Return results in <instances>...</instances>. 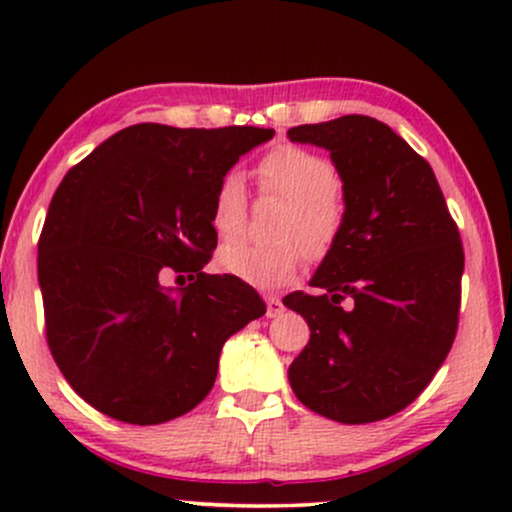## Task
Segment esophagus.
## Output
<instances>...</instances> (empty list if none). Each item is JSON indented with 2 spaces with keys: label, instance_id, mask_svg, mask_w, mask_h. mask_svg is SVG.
Wrapping results in <instances>:
<instances>
[{
  "label": "esophagus",
  "instance_id": "1",
  "mask_svg": "<svg viewBox=\"0 0 512 512\" xmlns=\"http://www.w3.org/2000/svg\"><path fill=\"white\" fill-rule=\"evenodd\" d=\"M264 301H267V317H276V315L284 313V303H281L276 296H272V293H269Z\"/></svg>",
  "mask_w": 512,
  "mask_h": 512
}]
</instances>
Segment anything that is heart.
Listing matches in <instances>:
<instances>
[{"mask_svg": "<svg viewBox=\"0 0 512 512\" xmlns=\"http://www.w3.org/2000/svg\"><path fill=\"white\" fill-rule=\"evenodd\" d=\"M264 190L286 199L272 243H233L219 250L216 267L257 289L289 284L303 257L322 260L337 245L344 226L339 173L327 158L298 146H279L257 166ZM248 216V192L238 170L219 180L211 202V228L221 240L240 236Z\"/></svg>", "mask_w": 512, "mask_h": 512, "instance_id": "1", "label": "heart"}]
</instances>
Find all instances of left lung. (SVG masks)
<instances>
[{"label": "left lung", "mask_w": 512, "mask_h": 512, "mask_svg": "<svg viewBox=\"0 0 512 512\" xmlns=\"http://www.w3.org/2000/svg\"><path fill=\"white\" fill-rule=\"evenodd\" d=\"M330 151L342 178L344 226L286 308L305 317L310 342L289 383L315 414L370 424L414 402L443 366L457 332L464 252L433 168L366 115L289 129Z\"/></svg>", "instance_id": "obj_1"}]
</instances>
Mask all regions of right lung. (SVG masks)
Listing matches in <instances>:
<instances>
[{
	"label": "right lung",
	"instance_id": "add662e5",
	"mask_svg": "<svg viewBox=\"0 0 512 512\" xmlns=\"http://www.w3.org/2000/svg\"><path fill=\"white\" fill-rule=\"evenodd\" d=\"M274 129L132 125L64 175L38 243L45 332L93 409L154 426L214 387L223 344L267 313L252 286L207 274L216 185ZM180 273L185 287H163Z\"/></svg>",
	"mask_w": 512,
	"mask_h": 512
}]
</instances>
